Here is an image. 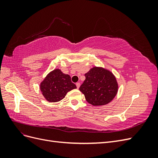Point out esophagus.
<instances>
[{
  "instance_id": "esophagus-1",
  "label": "esophagus",
  "mask_w": 158,
  "mask_h": 158,
  "mask_svg": "<svg viewBox=\"0 0 158 158\" xmlns=\"http://www.w3.org/2000/svg\"><path fill=\"white\" fill-rule=\"evenodd\" d=\"M76 87H77V88L78 89L80 88V82H77V83L76 84Z\"/></svg>"
}]
</instances>
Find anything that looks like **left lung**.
Here are the masks:
<instances>
[{"instance_id":"1","label":"left lung","mask_w":158,"mask_h":158,"mask_svg":"<svg viewBox=\"0 0 158 158\" xmlns=\"http://www.w3.org/2000/svg\"><path fill=\"white\" fill-rule=\"evenodd\" d=\"M85 77L79 89L89 103L94 106H103L109 103L116 95L118 85L111 72L94 67L85 74Z\"/></svg>"}]
</instances>
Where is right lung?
Instances as JSON below:
<instances>
[{"mask_svg": "<svg viewBox=\"0 0 158 158\" xmlns=\"http://www.w3.org/2000/svg\"><path fill=\"white\" fill-rule=\"evenodd\" d=\"M76 88L69 74L60 70L52 71L43 81L40 89L45 98L49 102H56L63 99L69 91Z\"/></svg>", "mask_w": 158, "mask_h": 158, "instance_id": "right-lung-1", "label": "right lung"}]
</instances>
